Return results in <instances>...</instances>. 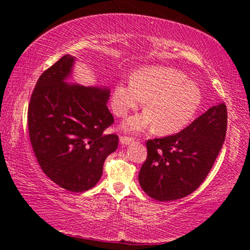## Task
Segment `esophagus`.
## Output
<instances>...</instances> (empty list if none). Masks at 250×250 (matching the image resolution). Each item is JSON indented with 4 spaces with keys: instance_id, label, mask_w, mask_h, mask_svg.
<instances>
[{
    "instance_id": "1",
    "label": "esophagus",
    "mask_w": 250,
    "mask_h": 250,
    "mask_svg": "<svg viewBox=\"0 0 250 250\" xmlns=\"http://www.w3.org/2000/svg\"><path fill=\"white\" fill-rule=\"evenodd\" d=\"M133 141L132 138H128V137H120V143L122 146H126L129 145V143H131Z\"/></svg>"
}]
</instances>
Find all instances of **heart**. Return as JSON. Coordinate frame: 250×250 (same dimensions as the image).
<instances>
[{
    "label": "heart",
    "instance_id": "b5f03b06",
    "mask_svg": "<svg viewBox=\"0 0 250 250\" xmlns=\"http://www.w3.org/2000/svg\"><path fill=\"white\" fill-rule=\"evenodd\" d=\"M146 100V111L126 119L122 129L140 132L155 125L160 134L175 133L188 125L202 104V91L182 71L168 67H150L139 70L129 80L113 87V112L125 117Z\"/></svg>",
    "mask_w": 250,
    "mask_h": 250
}]
</instances>
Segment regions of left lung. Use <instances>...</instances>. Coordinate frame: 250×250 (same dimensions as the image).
Instances as JSON below:
<instances>
[{"mask_svg": "<svg viewBox=\"0 0 250 250\" xmlns=\"http://www.w3.org/2000/svg\"><path fill=\"white\" fill-rule=\"evenodd\" d=\"M227 109L213 105L181 132L146 141L139 183L147 195L167 202L193 193L208 174L225 141Z\"/></svg>", "mask_w": 250, "mask_h": 250, "instance_id": "1", "label": "left lung"}]
</instances>
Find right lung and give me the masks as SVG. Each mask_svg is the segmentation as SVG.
<instances>
[{
	"instance_id": "obj_1",
	"label": "right lung",
	"mask_w": 250,
	"mask_h": 250,
	"mask_svg": "<svg viewBox=\"0 0 250 250\" xmlns=\"http://www.w3.org/2000/svg\"><path fill=\"white\" fill-rule=\"evenodd\" d=\"M76 58L65 55L41 75L28 105L29 139L42 170L74 193L88 191L103 175L104 162L119 138L105 134L113 124L108 87L69 83Z\"/></svg>"
}]
</instances>
